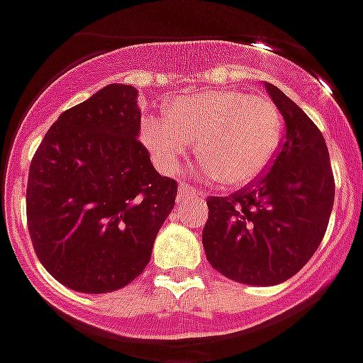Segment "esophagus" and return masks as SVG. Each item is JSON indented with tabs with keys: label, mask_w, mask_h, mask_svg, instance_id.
Masks as SVG:
<instances>
[{
	"label": "esophagus",
	"mask_w": 363,
	"mask_h": 363,
	"mask_svg": "<svg viewBox=\"0 0 363 363\" xmlns=\"http://www.w3.org/2000/svg\"><path fill=\"white\" fill-rule=\"evenodd\" d=\"M194 186H190V184H186V182H182L181 186H179V191H177V199L182 201V199H186L188 196H191L194 194Z\"/></svg>",
	"instance_id": "obj_1"
}]
</instances>
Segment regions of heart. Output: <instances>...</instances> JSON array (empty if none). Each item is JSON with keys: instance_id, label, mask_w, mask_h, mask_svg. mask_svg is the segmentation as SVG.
<instances>
[{"instance_id": "b5f03b06", "label": "heart", "mask_w": 363, "mask_h": 363, "mask_svg": "<svg viewBox=\"0 0 363 363\" xmlns=\"http://www.w3.org/2000/svg\"><path fill=\"white\" fill-rule=\"evenodd\" d=\"M284 121L279 106L245 90H212L175 99L167 116L147 114L140 136L162 173H175L196 142L201 179L228 188L257 181L273 162Z\"/></svg>"}]
</instances>
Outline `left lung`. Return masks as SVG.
I'll return each mask as SVG.
<instances>
[{"label":"left lung","instance_id":"1","mask_svg":"<svg viewBox=\"0 0 363 363\" xmlns=\"http://www.w3.org/2000/svg\"><path fill=\"white\" fill-rule=\"evenodd\" d=\"M286 133L257 181L227 197H208L203 247L227 279L273 286L294 277L319 247L332 205L334 175L321 130L290 97L266 83Z\"/></svg>","mask_w":363,"mask_h":363}]
</instances>
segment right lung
<instances>
[{
	"label": "right lung",
	"instance_id": "obj_1",
	"mask_svg": "<svg viewBox=\"0 0 363 363\" xmlns=\"http://www.w3.org/2000/svg\"><path fill=\"white\" fill-rule=\"evenodd\" d=\"M138 92L108 84L45 133L29 167L27 227L60 284L108 294L142 275L175 205L177 182L151 164Z\"/></svg>",
	"mask_w": 363,
	"mask_h": 363
}]
</instances>
